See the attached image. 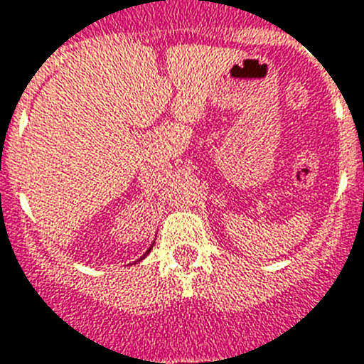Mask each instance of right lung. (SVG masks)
Segmentation results:
<instances>
[{
    "mask_svg": "<svg viewBox=\"0 0 364 364\" xmlns=\"http://www.w3.org/2000/svg\"><path fill=\"white\" fill-rule=\"evenodd\" d=\"M151 247H153V246H151ZM151 247H149V250H147V252H146V255H147V253L151 252ZM146 255H144V257H146ZM144 257H142V259H144ZM142 259H140V260H142Z\"/></svg>",
    "mask_w": 364,
    "mask_h": 364,
    "instance_id": "add662e5",
    "label": "right lung"
}]
</instances>
